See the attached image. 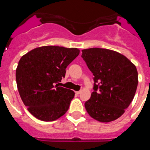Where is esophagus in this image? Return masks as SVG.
Masks as SVG:
<instances>
[{"label":"esophagus","instance_id":"1","mask_svg":"<svg viewBox=\"0 0 150 150\" xmlns=\"http://www.w3.org/2000/svg\"><path fill=\"white\" fill-rule=\"evenodd\" d=\"M75 93H76V94H80V93H81V91H75Z\"/></svg>","mask_w":150,"mask_h":150}]
</instances>
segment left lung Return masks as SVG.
I'll return each instance as SVG.
<instances>
[{"mask_svg": "<svg viewBox=\"0 0 150 150\" xmlns=\"http://www.w3.org/2000/svg\"><path fill=\"white\" fill-rule=\"evenodd\" d=\"M81 57L93 75V91L84 103L88 114L101 122L122 116L134 97L136 66L118 52L103 48L82 50Z\"/></svg>", "mask_w": 150, "mask_h": 150, "instance_id": "8db88e82", "label": "left lung"}]
</instances>
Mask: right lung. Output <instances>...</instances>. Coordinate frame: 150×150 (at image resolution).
I'll return each mask as SVG.
<instances>
[{"mask_svg":"<svg viewBox=\"0 0 150 150\" xmlns=\"http://www.w3.org/2000/svg\"><path fill=\"white\" fill-rule=\"evenodd\" d=\"M77 48L37 47L21 57L16 70L20 97L29 112L44 122L55 121L69 108L75 93L59 87L66 69L79 54Z\"/></svg>","mask_w":150,"mask_h":150,"instance_id":"obj_1","label":"right lung"}]
</instances>
